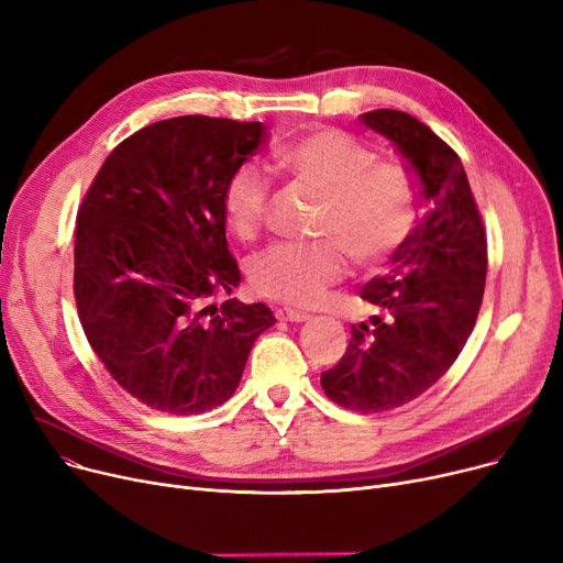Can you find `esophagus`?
<instances>
[{"label":"esophagus","instance_id":"esophagus-1","mask_svg":"<svg viewBox=\"0 0 563 563\" xmlns=\"http://www.w3.org/2000/svg\"><path fill=\"white\" fill-rule=\"evenodd\" d=\"M276 314H278V319H283V321H306V319H310L308 312L297 310V308H280Z\"/></svg>","mask_w":563,"mask_h":563}]
</instances>
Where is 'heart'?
Wrapping results in <instances>:
<instances>
[{
  "mask_svg": "<svg viewBox=\"0 0 563 563\" xmlns=\"http://www.w3.org/2000/svg\"><path fill=\"white\" fill-rule=\"evenodd\" d=\"M274 166L291 187L321 196L312 234L323 242L272 246L249 262L251 285L262 297L294 308L327 301L351 266H376L397 253L418 221L416 189L404 166L380 162L365 141L340 130H306L272 147ZM272 185L255 164H242L223 189L228 228L255 242L266 221Z\"/></svg>",
  "mask_w": 563,
  "mask_h": 563,
  "instance_id": "1",
  "label": "heart"
}]
</instances>
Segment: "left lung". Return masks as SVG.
<instances>
[{"instance_id": "obj_1", "label": "left lung", "mask_w": 563, "mask_h": 563, "mask_svg": "<svg viewBox=\"0 0 563 563\" xmlns=\"http://www.w3.org/2000/svg\"><path fill=\"white\" fill-rule=\"evenodd\" d=\"M393 141L427 207L395 253L390 274L361 297L378 312L353 323L346 353L321 372L333 401L361 412L404 406L427 393L463 351L486 287V232L459 155L418 118L397 109L361 115Z\"/></svg>"}]
</instances>
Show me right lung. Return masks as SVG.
<instances>
[{"label":"right lung","mask_w":563,"mask_h":563,"mask_svg":"<svg viewBox=\"0 0 563 563\" xmlns=\"http://www.w3.org/2000/svg\"><path fill=\"white\" fill-rule=\"evenodd\" d=\"M262 123L177 115L104 159L75 230V301L111 378L168 416H198L240 386L264 303L225 297L242 280L228 251L223 189L262 145Z\"/></svg>","instance_id":"add662e5"}]
</instances>
